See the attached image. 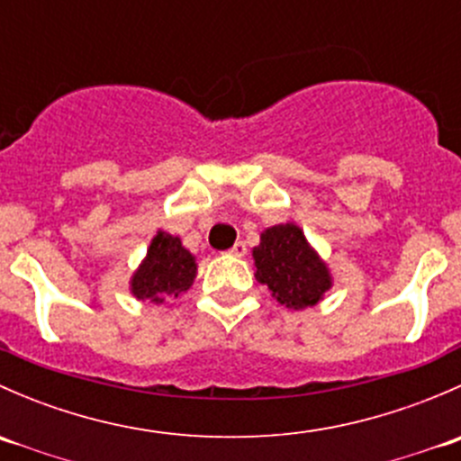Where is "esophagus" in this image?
Instances as JSON below:
<instances>
[{"mask_svg": "<svg viewBox=\"0 0 461 461\" xmlns=\"http://www.w3.org/2000/svg\"><path fill=\"white\" fill-rule=\"evenodd\" d=\"M230 254L231 257H245V254H248V245H245L243 240H239V243L230 249Z\"/></svg>", "mask_w": 461, "mask_h": 461, "instance_id": "1", "label": "esophagus"}]
</instances>
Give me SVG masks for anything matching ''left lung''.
Instances as JSON below:
<instances>
[{"label":"left lung","mask_w":461,"mask_h":461,"mask_svg":"<svg viewBox=\"0 0 461 461\" xmlns=\"http://www.w3.org/2000/svg\"><path fill=\"white\" fill-rule=\"evenodd\" d=\"M257 281L269 287L274 299L292 310L317 305L332 287L330 269L310 248L303 230L294 222L274 225L260 234L252 249Z\"/></svg>","instance_id":"8db88e82"}]
</instances>
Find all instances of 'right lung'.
<instances>
[{
    "instance_id": "right-lung-1",
    "label": "right lung",
    "mask_w": 461,
    "mask_h": 461,
    "mask_svg": "<svg viewBox=\"0 0 461 461\" xmlns=\"http://www.w3.org/2000/svg\"><path fill=\"white\" fill-rule=\"evenodd\" d=\"M196 267V258L183 248L178 236L158 231L149 245L147 257L131 276V294L151 303L178 299L192 287Z\"/></svg>"
}]
</instances>
